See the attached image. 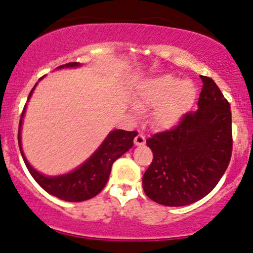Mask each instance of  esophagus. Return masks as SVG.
Here are the masks:
<instances>
[{
	"mask_svg": "<svg viewBox=\"0 0 253 253\" xmlns=\"http://www.w3.org/2000/svg\"><path fill=\"white\" fill-rule=\"evenodd\" d=\"M145 143H146V139L143 134H138L134 138V145L136 146H141V145H145Z\"/></svg>",
	"mask_w": 253,
	"mask_h": 253,
	"instance_id": "obj_1",
	"label": "esophagus"
}]
</instances>
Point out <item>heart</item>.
I'll return each instance as SVG.
<instances>
[{
  "mask_svg": "<svg viewBox=\"0 0 253 253\" xmlns=\"http://www.w3.org/2000/svg\"><path fill=\"white\" fill-rule=\"evenodd\" d=\"M197 89L191 81L170 74L141 81L134 92L132 112L153 108L152 123L158 128H171L184 118L195 102Z\"/></svg>",
  "mask_w": 253,
  "mask_h": 253,
  "instance_id": "heart-1",
  "label": "heart"
}]
</instances>
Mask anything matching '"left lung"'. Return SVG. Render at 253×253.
I'll return each mask as SVG.
<instances>
[{
    "instance_id": "left-lung-1",
    "label": "left lung",
    "mask_w": 253,
    "mask_h": 253,
    "mask_svg": "<svg viewBox=\"0 0 253 253\" xmlns=\"http://www.w3.org/2000/svg\"><path fill=\"white\" fill-rule=\"evenodd\" d=\"M203 82L199 109L178 126L146 140L153 161L143 176L152 201L181 207L201 200L220 181L232 155L231 107L210 77Z\"/></svg>"
}]
</instances>
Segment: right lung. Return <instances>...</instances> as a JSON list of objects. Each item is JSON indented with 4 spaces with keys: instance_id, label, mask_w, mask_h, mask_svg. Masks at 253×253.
<instances>
[{
    "instance_id": "obj_1",
    "label": "right lung",
    "mask_w": 253,
    "mask_h": 253,
    "mask_svg": "<svg viewBox=\"0 0 253 253\" xmlns=\"http://www.w3.org/2000/svg\"><path fill=\"white\" fill-rule=\"evenodd\" d=\"M78 66H81L80 63H68L65 65L58 66L57 69L78 68ZM42 78H40L39 81H42ZM37 85L38 83H36V85L31 90L28 100L31 98ZM26 107L27 104L25 106L21 119H20L19 136H17L20 152L24 158L26 167L38 184L48 194L64 200V201L81 202L96 196L108 182L113 163L133 146V139L138 134L136 132H127L124 129L110 130L102 144L98 146V149L76 169L68 173H63V175L46 176L32 167L30 162L26 159L24 151H22L21 127Z\"/></svg>"
}]
</instances>
